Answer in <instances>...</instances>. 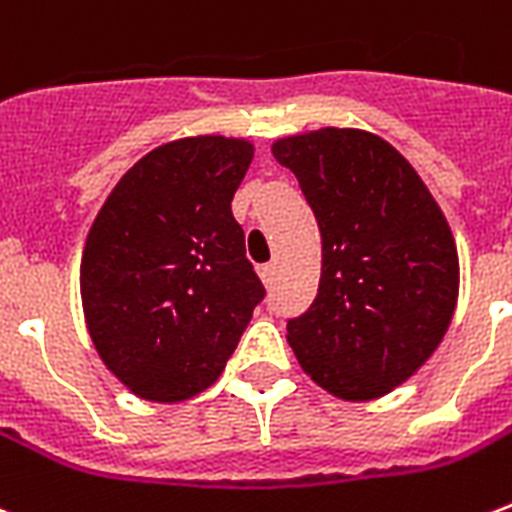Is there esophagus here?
Listing matches in <instances>:
<instances>
[{
	"mask_svg": "<svg viewBox=\"0 0 512 512\" xmlns=\"http://www.w3.org/2000/svg\"><path fill=\"white\" fill-rule=\"evenodd\" d=\"M257 273H260V279H263L265 287H271V284H273V276H276V265H273V263L260 265V268H257Z\"/></svg>",
	"mask_w": 512,
	"mask_h": 512,
	"instance_id": "esophagus-1",
	"label": "esophagus"
}]
</instances>
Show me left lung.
Wrapping results in <instances>:
<instances>
[{"label":"left lung","instance_id":"1","mask_svg":"<svg viewBox=\"0 0 512 512\" xmlns=\"http://www.w3.org/2000/svg\"><path fill=\"white\" fill-rule=\"evenodd\" d=\"M322 233V276L306 314L287 322L300 368L330 395L392 392L443 341L459 257L446 217L403 155L357 128L279 139Z\"/></svg>","mask_w":512,"mask_h":512}]
</instances>
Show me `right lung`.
I'll return each mask as SVG.
<instances>
[{"label": "right lung", "mask_w": 512, "mask_h": 512, "mask_svg": "<svg viewBox=\"0 0 512 512\" xmlns=\"http://www.w3.org/2000/svg\"><path fill=\"white\" fill-rule=\"evenodd\" d=\"M252 155L247 139L225 136L163 144L93 220L80 265L85 322L136 397L179 403L209 389L265 298L230 212Z\"/></svg>", "instance_id": "add662e5"}]
</instances>
